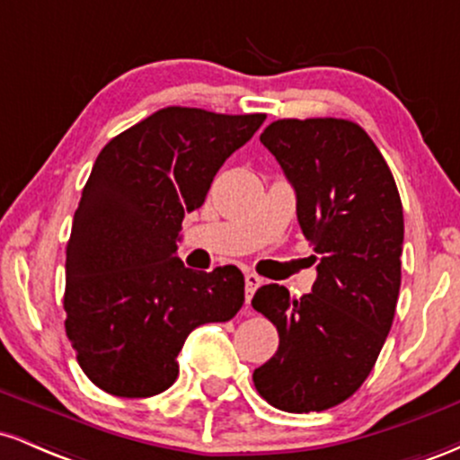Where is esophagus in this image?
<instances>
[{"mask_svg":"<svg viewBox=\"0 0 460 460\" xmlns=\"http://www.w3.org/2000/svg\"><path fill=\"white\" fill-rule=\"evenodd\" d=\"M244 283H246V303H251L252 294L257 292V288H260V285L263 283V279H261V277H257V274L248 272L246 277H244Z\"/></svg>","mask_w":460,"mask_h":460,"instance_id":"obj_1","label":"esophagus"}]
</instances>
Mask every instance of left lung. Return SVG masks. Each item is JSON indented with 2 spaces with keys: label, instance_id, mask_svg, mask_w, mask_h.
<instances>
[{
  "label": "left lung",
  "instance_id": "1",
  "mask_svg": "<svg viewBox=\"0 0 460 460\" xmlns=\"http://www.w3.org/2000/svg\"><path fill=\"white\" fill-rule=\"evenodd\" d=\"M260 140L294 186L300 229L320 263L311 294L292 298L270 283L252 296L279 331V350L252 383L274 409L324 411L361 387L392 329L402 200L381 151L352 120L281 119Z\"/></svg>",
  "mask_w": 460,
  "mask_h": 460
}]
</instances>
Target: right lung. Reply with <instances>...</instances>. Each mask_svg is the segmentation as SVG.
Instances as JSON below:
<instances>
[{
    "mask_svg": "<svg viewBox=\"0 0 460 460\" xmlns=\"http://www.w3.org/2000/svg\"><path fill=\"white\" fill-rule=\"evenodd\" d=\"M263 120L172 105L99 153L73 216L65 289L66 337L99 389L119 398L166 392L190 332L244 305L235 266L190 270L175 251L183 216L203 205L226 157Z\"/></svg>",
    "mask_w": 460,
    "mask_h": 460,
    "instance_id": "1",
    "label": "right lung"
}]
</instances>
